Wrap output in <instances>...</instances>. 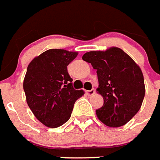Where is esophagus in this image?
Listing matches in <instances>:
<instances>
[{"instance_id": "obj_1", "label": "esophagus", "mask_w": 160, "mask_h": 160, "mask_svg": "<svg viewBox=\"0 0 160 160\" xmlns=\"http://www.w3.org/2000/svg\"><path fill=\"white\" fill-rule=\"evenodd\" d=\"M94 93H95V89H92L90 90H86V93L89 96L93 95V94H94Z\"/></svg>"}]
</instances>
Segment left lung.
Wrapping results in <instances>:
<instances>
[{
  "label": "left lung",
  "mask_w": 160,
  "mask_h": 160,
  "mask_svg": "<svg viewBox=\"0 0 160 160\" xmlns=\"http://www.w3.org/2000/svg\"><path fill=\"white\" fill-rule=\"evenodd\" d=\"M82 59L97 70L98 88L103 105L96 110L102 123L111 127L127 124L140 110L145 97V83L141 68L118 48L91 51Z\"/></svg>",
  "instance_id": "1"
}]
</instances>
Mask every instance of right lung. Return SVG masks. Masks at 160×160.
<instances>
[{"label":"right lung","mask_w":160,"mask_h":160,"mask_svg":"<svg viewBox=\"0 0 160 160\" xmlns=\"http://www.w3.org/2000/svg\"><path fill=\"white\" fill-rule=\"evenodd\" d=\"M76 52L49 49L28 64L24 80L28 107L37 119L51 128L61 127L70 119L74 103L84 95L75 89L67 66L77 57Z\"/></svg>","instance_id":"right-lung-1"}]
</instances>
